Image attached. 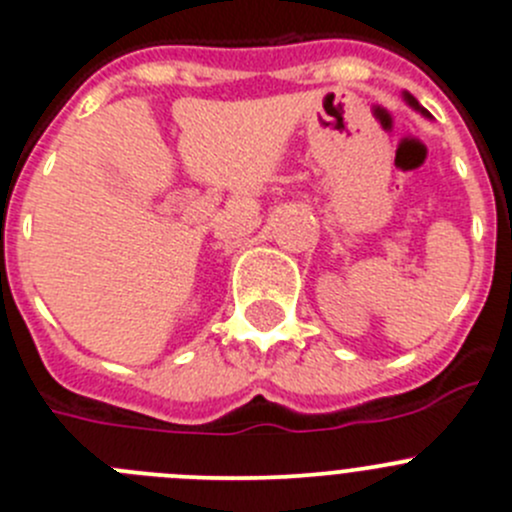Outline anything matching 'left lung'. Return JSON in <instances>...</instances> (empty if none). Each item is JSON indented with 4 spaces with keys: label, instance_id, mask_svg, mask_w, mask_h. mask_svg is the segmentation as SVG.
Wrapping results in <instances>:
<instances>
[{
    "label": "left lung",
    "instance_id": "obj_1",
    "mask_svg": "<svg viewBox=\"0 0 512 512\" xmlns=\"http://www.w3.org/2000/svg\"><path fill=\"white\" fill-rule=\"evenodd\" d=\"M401 95H404V100H407V105H409V108H414V111H419V113H422V116H427V118H429L427 108H422V105H419V100L414 98L412 93H407V90H404V93H401Z\"/></svg>",
    "mask_w": 512,
    "mask_h": 512
}]
</instances>
